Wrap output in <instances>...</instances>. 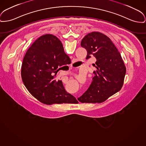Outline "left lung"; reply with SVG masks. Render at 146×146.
Segmentation results:
<instances>
[{
    "label": "left lung",
    "instance_id": "obj_1",
    "mask_svg": "<svg viewBox=\"0 0 146 146\" xmlns=\"http://www.w3.org/2000/svg\"><path fill=\"white\" fill-rule=\"evenodd\" d=\"M87 51L86 59L94 56L96 61L94 77L88 90L78 100L82 103H101L118 92L123 84L126 69L120 52L105 35L92 32L81 41Z\"/></svg>",
    "mask_w": 146,
    "mask_h": 146
}]
</instances>
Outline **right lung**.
<instances>
[{"label": "right lung", "mask_w": 146, "mask_h": 146, "mask_svg": "<svg viewBox=\"0 0 146 146\" xmlns=\"http://www.w3.org/2000/svg\"><path fill=\"white\" fill-rule=\"evenodd\" d=\"M69 60L56 36L46 34L37 38L26 52L21 72L23 82L30 94L47 105L78 103L66 91L61 80L54 79V73Z\"/></svg>", "instance_id": "obj_1"}]
</instances>
